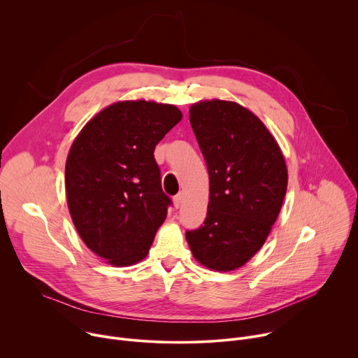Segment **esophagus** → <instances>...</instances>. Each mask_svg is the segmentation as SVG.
<instances>
[{"label":"esophagus","instance_id":"esophagus-1","mask_svg":"<svg viewBox=\"0 0 358 358\" xmlns=\"http://www.w3.org/2000/svg\"><path fill=\"white\" fill-rule=\"evenodd\" d=\"M182 199H184L182 192H180V194H177V195L174 196V207H176V208H180V207H181Z\"/></svg>","mask_w":358,"mask_h":358}]
</instances>
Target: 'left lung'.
Returning a JSON list of instances; mask_svg holds the SVG:
<instances>
[{
    "label": "left lung",
    "instance_id": "obj_1",
    "mask_svg": "<svg viewBox=\"0 0 358 358\" xmlns=\"http://www.w3.org/2000/svg\"><path fill=\"white\" fill-rule=\"evenodd\" d=\"M189 123L207 163L210 202L203 225L185 238L201 265L229 272L265 243L286 194V163L265 124L235 101H198Z\"/></svg>",
    "mask_w": 358,
    "mask_h": 358
}]
</instances>
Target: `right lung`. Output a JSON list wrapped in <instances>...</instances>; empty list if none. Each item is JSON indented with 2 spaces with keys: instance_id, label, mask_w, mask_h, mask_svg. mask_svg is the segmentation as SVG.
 Segmentation results:
<instances>
[{
  "instance_id": "right-lung-1",
  "label": "right lung",
  "mask_w": 358,
  "mask_h": 358,
  "mask_svg": "<svg viewBox=\"0 0 358 358\" xmlns=\"http://www.w3.org/2000/svg\"><path fill=\"white\" fill-rule=\"evenodd\" d=\"M173 105L117 101L75 138L65 167L68 207L86 246L115 266L147 257L167 217L155 159L159 141L181 120Z\"/></svg>"
}]
</instances>
